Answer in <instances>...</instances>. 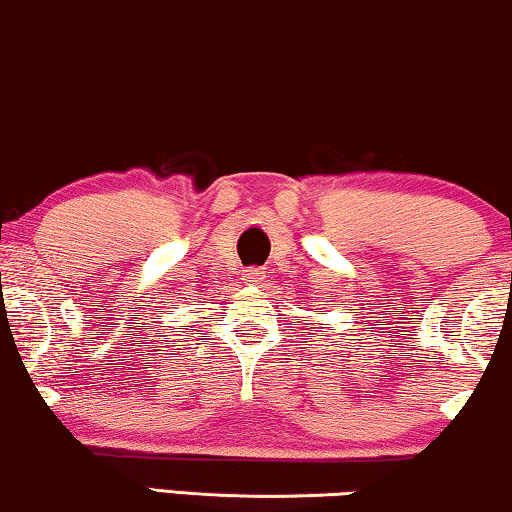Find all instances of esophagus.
<instances>
[{
    "label": "esophagus",
    "instance_id": "esophagus-1",
    "mask_svg": "<svg viewBox=\"0 0 512 512\" xmlns=\"http://www.w3.org/2000/svg\"><path fill=\"white\" fill-rule=\"evenodd\" d=\"M263 279H265L263 268H247V270H244V282H249V284H261Z\"/></svg>",
    "mask_w": 512,
    "mask_h": 512
}]
</instances>
